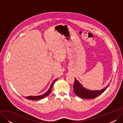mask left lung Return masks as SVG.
Segmentation results:
<instances>
[{"mask_svg": "<svg viewBox=\"0 0 123 123\" xmlns=\"http://www.w3.org/2000/svg\"><path fill=\"white\" fill-rule=\"evenodd\" d=\"M109 85L110 84L104 89H103L100 91H97V90L91 91V90L87 89L85 88H84L80 82L75 78L73 89L75 94L81 98L86 99H95L97 97L101 95L103 92H104L108 87Z\"/></svg>", "mask_w": 123, "mask_h": 123, "instance_id": "8db88e82", "label": "left lung"}]
</instances>
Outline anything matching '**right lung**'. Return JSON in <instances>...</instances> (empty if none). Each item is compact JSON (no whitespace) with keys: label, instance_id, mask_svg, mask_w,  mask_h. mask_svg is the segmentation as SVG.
I'll use <instances>...</instances> for the list:
<instances>
[{"label":"right lung","instance_id":"obj_1","mask_svg":"<svg viewBox=\"0 0 123 123\" xmlns=\"http://www.w3.org/2000/svg\"><path fill=\"white\" fill-rule=\"evenodd\" d=\"M58 79H55L53 82V83H52V84L49 88V89L48 90V91L46 92L43 95H40V96H28V97H25V98H26V99H28V100H40V99H43L44 98L46 97H47L48 95H49L51 92V90H52V87H53V84L54 83L56 82V81Z\"/></svg>","mask_w":123,"mask_h":123}]
</instances>
